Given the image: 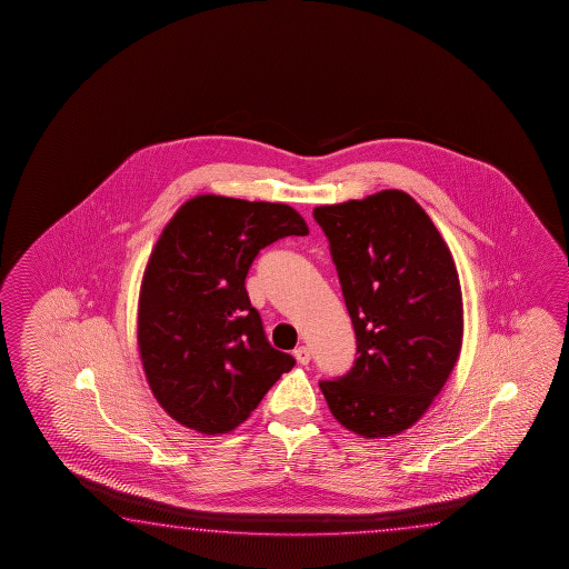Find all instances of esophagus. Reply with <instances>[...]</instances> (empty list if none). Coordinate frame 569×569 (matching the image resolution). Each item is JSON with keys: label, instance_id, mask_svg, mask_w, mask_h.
Returning a JSON list of instances; mask_svg holds the SVG:
<instances>
[{"label": "esophagus", "instance_id": "esophagus-1", "mask_svg": "<svg viewBox=\"0 0 569 569\" xmlns=\"http://www.w3.org/2000/svg\"><path fill=\"white\" fill-rule=\"evenodd\" d=\"M295 358L299 360L300 365H309L310 362V350L307 347L295 348Z\"/></svg>", "mask_w": 569, "mask_h": 569}]
</instances>
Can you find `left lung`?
Masks as SVG:
<instances>
[{
  "label": "left lung",
  "instance_id": "left-lung-1",
  "mask_svg": "<svg viewBox=\"0 0 569 569\" xmlns=\"http://www.w3.org/2000/svg\"><path fill=\"white\" fill-rule=\"evenodd\" d=\"M357 362L320 390L340 425L362 438L415 426L462 350V289L452 252L418 202L398 189L322 204Z\"/></svg>",
  "mask_w": 569,
  "mask_h": 569
}]
</instances>
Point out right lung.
Masks as SVG:
<instances>
[{
  "label": "right lung",
  "mask_w": 569,
  "mask_h": 569,
  "mask_svg": "<svg viewBox=\"0 0 569 569\" xmlns=\"http://www.w3.org/2000/svg\"><path fill=\"white\" fill-rule=\"evenodd\" d=\"M309 227L282 202L199 194L179 207L144 267L137 345L157 402L184 428L242 425L295 358L269 345L244 289L260 249Z\"/></svg>",
  "instance_id": "right-lung-1"
}]
</instances>
